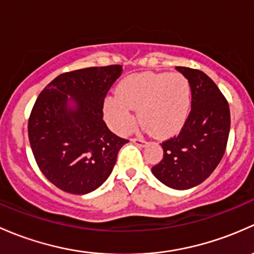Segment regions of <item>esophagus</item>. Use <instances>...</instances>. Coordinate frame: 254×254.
I'll return each instance as SVG.
<instances>
[{
  "label": "esophagus",
  "mask_w": 254,
  "mask_h": 254,
  "mask_svg": "<svg viewBox=\"0 0 254 254\" xmlns=\"http://www.w3.org/2000/svg\"><path fill=\"white\" fill-rule=\"evenodd\" d=\"M132 143H134V144L139 145V146H144L146 144V140L143 139V138H133L132 140H130Z\"/></svg>",
  "instance_id": "esophagus-1"
}]
</instances>
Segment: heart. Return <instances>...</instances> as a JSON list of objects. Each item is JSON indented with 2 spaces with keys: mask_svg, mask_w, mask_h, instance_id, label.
Listing matches in <instances>:
<instances>
[{
  "mask_svg": "<svg viewBox=\"0 0 254 254\" xmlns=\"http://www.w3.org/2000/svg\"><path fill=\"white\" fill-rule=\"evenodd\" d=\"M119 96H109L104 104L110 127L127 134L139 121L156 137L179 132L187 121L192 106V88L181 73L145 72L125 78L117 89Z\"/></svg>",
  "mask_w": 254,
  "mask_h": 254,
  "instance_id": "obj_1",
  "label": "heart"
}]
</instances>
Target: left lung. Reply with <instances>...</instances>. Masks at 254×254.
<instances>
[{"label": "left lung", "mask_w": 254, "mask_h": 254, "mask_svg": "<svg viewBox=\"0 0 254 254\" xmlns=\"http://www.w3.org/2000/svg\"><path fill=\"white\" fill-rule=\"evenodd\" d=\"M176 69L190 80L192 108L179 135L163 142L164 156L151 172L169 187L188 190L208 179L221 161L231 120L226 98L204 72Z\"/></svg>", "instance_id": "1"}]
</instances>
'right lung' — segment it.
I'll list each match as a JSON object with an SVG mask.
<instances>
[{"mask_svg": "<svg viewBox=\"0 0 254 254\" xmlns=\"http://www.w3.org/2000/svg\"><path fill=\"white\" fill-rule=\"evenodd\" d=\"M121 73L120 64L62 73L36 99L28 121L31 150L44 176L60 190L72 194L96 190L128 143L103 119L106 94ZM68 95L74 108L66 106Z\"/></svg>", "mask_w": 254, "mask_h": 254, "instance_id": "add662e5", "label": "right lung"}]
</instances>
